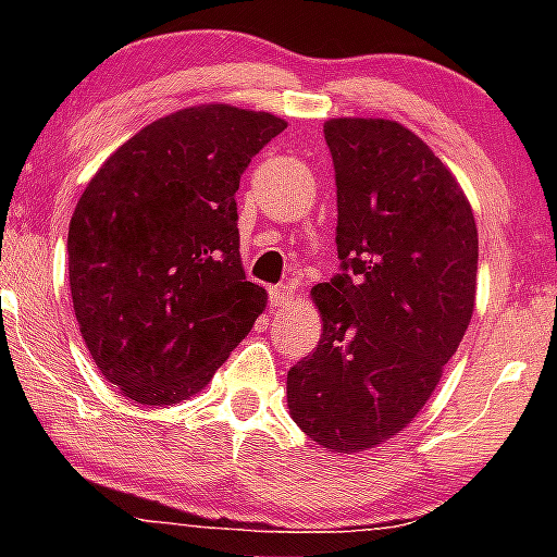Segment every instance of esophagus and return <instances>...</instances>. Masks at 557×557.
Masks as SVG:
<instances>
[{
    "mask_svg": "<svg viewBox=\"0 0 557 557\" xmlns=\"http://www.w3.org/2000/svg\"><path fill=\"white\" fill-rule=\"evenodd\" d=\"M269 299H271V307H288V304L294 301L292 286H286V284L271 286L269 288Z\"/></svg>",
    "mask_w": 557,
    "mask_h": 557,
    "instance_id": "esophagus-1",
    "label": "esophagus"
}]
</instances>
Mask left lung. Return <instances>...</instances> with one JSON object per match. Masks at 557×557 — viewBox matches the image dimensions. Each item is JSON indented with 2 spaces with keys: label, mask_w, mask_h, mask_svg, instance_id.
<instances>
[{
  "label": "left lung",
  "mask_w": 557,
  "mask_h": 557,
  "mask_svg": "<svg viewBox=\"0 0 557 557\" xmlns=\"http://www.w3.org/2000/svg\"><path fill=\"white\" fill-rule=\"evenodd\" d=\"M342 273L311 288L322 337L288 370L294 423L337 454L398 436L436 391L474 314L471 205L398 121L330 119Z\"/></svg>",
  "instance_id": "obj_1"
}]
</instances>
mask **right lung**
Returning <instances> with one entry per match:
<instances>
[{"instance_id": "1", "label": "right lung", "mask_w": 557, "mask_h": 557, "mask_svg": "<svg viewBox=\"0 0 557 557\" xmlns=\"http://www.w3.org/2000/svg\"><path fill=\"white\" fill-rule=\"evenodd\" d=\"M286 128L265 111L189 106L113 151L67 227L75 319L121 395L172 406L210 383L265 309L240 263V174Z\"/></svg>"}]
</instances>
